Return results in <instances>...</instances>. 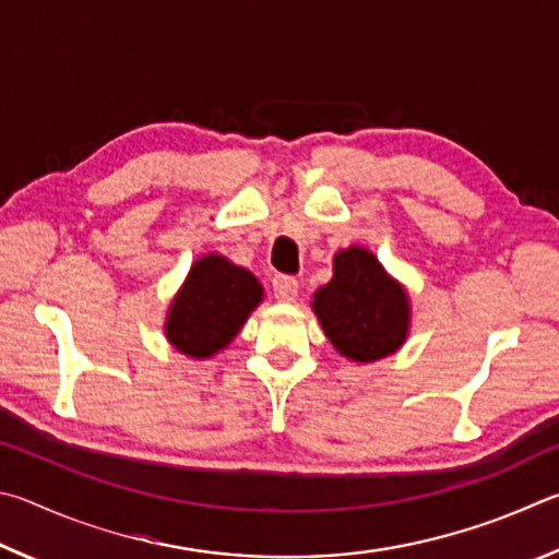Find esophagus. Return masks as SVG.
Segmentation results:
<instances>
[{"label": "esophagus", "instance_id": "obj_1", "mask_svg": "<svg viewBox=\"0 0 559 559\" xmlns=\"http://www.w3.org/2000/svg\"><path fill=\"white\" fill-rule=\"evenodd\" d=\"M297 289H299L297 277H289V274H274V277H272L274 299L292 301V299L297 297Z\"/></svg>", "mask_w": 559, "mask_h": 559}]
</instances>
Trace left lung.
Returning <instances> with one entry per match:
<instances>
[{
	"label": "left lung",
	"instance_id": "left-lung-1",
	"mask_svg": "<svg viewBox=\"0 0 559 559\" xmlns=\"http://www.w3.org/2000/svg\"><path fill=\"white\" fill-rule=\"evenodd\" d=\"M314 311L331 344L346 358L378 360L407 334V295L364 248L336 254L334 280L314 295Z\"/></svg>",
	"mask_w": 559,
	"mask_h": 559
}]
</instances>
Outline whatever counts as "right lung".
I'll list each match as a JSON object with an SVG mask.
<instances>
[{"instance_id": "right-lung-1", "label": "right lung", "mask_w": 559, "mask_h": 559, "mask_svg": "<svg viewBox=\"0 0 559 559\" xmlns=\"http://www.w3.org/2000/svg\"><path fill=\"white\" fill-rule=\"evenodd\" d=\"M260 299V282L248 270L235 267L221 254H205L193 264L174 301L166 336L186 356H213L230 344Z\"/></svg>"}]
</instances>
